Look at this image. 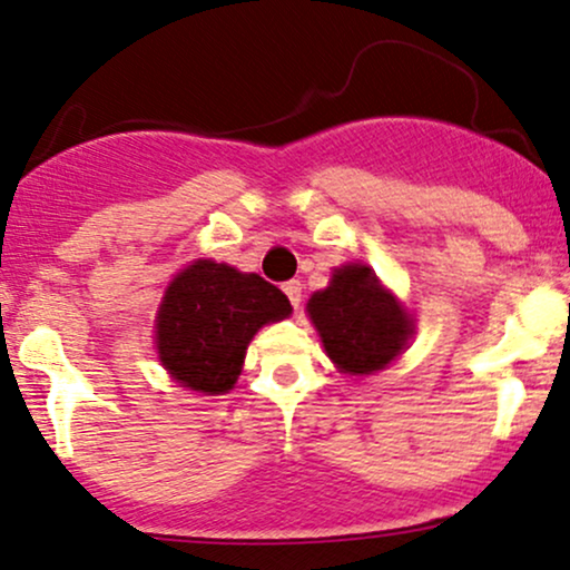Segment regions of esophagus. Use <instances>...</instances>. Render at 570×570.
<instances>
[{
  "label": "esophagus",
  "mask_w": 570,
  "mask_h": 570,
  "mask_svg": "<svg viewBox=\"0 0 570 570\" xmlns=\"http://www.w3.org/2000/svg\"><path fill=\"white\" fill-rule=\"evenodd\" d=\"M284 294L289 297V303L294 307H299V303H303V284H299V281H286Z\"/></svg>",
  "instance_id": "34e87169"
}]
</instances>
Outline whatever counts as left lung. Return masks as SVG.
Returning a JSON list of instances; mask_svg holds the SVG:
<instances>
[{"label": "left lung", "mask_w": 570, "mask_h": 570, "mask_svg": "<svg viewBox=\"0 0 570 570\" xmlns=\"http://www.w3.org/2000/svg\"><path fill=\"white\" fill-rule=\"evenodd\" d=\"M326 353L348 375H370L394 362L412 335L404 307L367 265H343L307 303Z\"/></svg>", "instance_id": "1"}]
</instances>
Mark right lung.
<instances>
[{
  "label": "right lung",
  "mask_w": 570,
  "mask_h": 570,
  "mask_svg": "<svg viewBox=\"0 0 570 570\" xmlns=\"http://www.w3.org/2000/svg\"><path fill=\"white\" fill-rule=\"evenodd\" d=\"M292 313L278 286L257 273L198 259L171 281L158 313V353L176 383L225 394L238 381L248 340Z\"/></svg>",
  "instance_id": "obj_1"
}]
</instances>
